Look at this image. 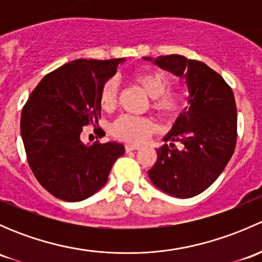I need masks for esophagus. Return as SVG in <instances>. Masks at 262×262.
I'll list each match as a JSON object with an SVG mask.
<instances>
[{
  "label": "esophagus",
  "instance_id": "1",
  "mask_svg": "<svg viewBox=\"0 0 262 262\" xmlns=\"http://www.w3.org/2000/svg\"><path fill=\"white\" fill-rule=\"evenodd\" d=\"M139 146H136V144H125V150L126 152H130V150H137L139 149Z\"/></svg>",
  "mask_w": 262,
  "mask_h": 262
}]
</instances>
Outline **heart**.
Segmentation results:
<instances>
[{"label": "heart", "instance_id": "obj_1", "mask_svg": "<svg viewBox=\"0 0 262 262\" xmlns=\"http://www.w3.org/2000/svg\"><path fill=\"white\" fill-rule=\"evenodd\" d=\"M133 81L150 97V107L162 118H172L184 109V95L178 89H168L170 77L155 68H144L133 73ZM118 100V83L107 80L99 92L102 109L110 110ZM155 130V124L147 118L121 115L110 125V133L115 138L132 143H141Z\"/></svg>", "mask_w": 262, "mask_h": 262}]
</instances>
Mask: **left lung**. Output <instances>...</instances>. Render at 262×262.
<instances>
[{"label": "left lung", "instance_id": "1", "mask_svg": "<svg viewBox=\"0 0 262 262\" xmlns=\"http://www.w3.org/2000/svg\"><path fill=\"white\" fill-rule=\"evenodd\" d=\"M146 60L152 58L146 57ZM186 80L189 105L185 107L165 142L157 161L148 171L155 186L176 198H192L218 179L234 152L237 107L229 84L205 63L184 55H161L152 60Z\"/></svg>", "mask_w": 262, "mask_h": 262}]
</instances>
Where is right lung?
I'll return each mask as SVG.
<instances>
[{
  "label": "right lung",
  "mask_w": 262,
  "mask_h": 262,
  "mask_svg": "<svg viewBox=\"0 0 262 262\" xmlns=\"http://www.w3.org/2000/svg\"><path fill=\"white\" fill-rule=\"evenodd\" d=\"M124 58L77 59L41 78L21 113L26 158L39 184L53 196L80 202L107 181L113 165L124 155L116 142L86 146L83 126L101 116L99 92Z\"/></svg>",
  "instance_id": "obj_1"
}]
</instances>
